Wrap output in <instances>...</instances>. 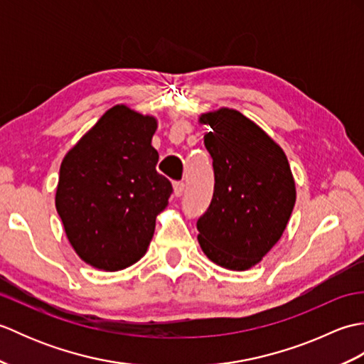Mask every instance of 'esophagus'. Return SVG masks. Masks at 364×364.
<instances>
[{
	"instance_id": "esophagus-1",
	"label": "esophagus",
	"mask_w": 364,
	"mask_h": 364,
	"mask_svg": "<svg viewBox=\"0 0 364 364\" xmlns=\"http://www.w3.org/2000/svg\"><path fill=\"white\" fill-rule=\"evenodd\" d=\"M183 192H184V183L183 181H176L173 184V194H175V197H181Z\"/></svg>"
}]
</instances>
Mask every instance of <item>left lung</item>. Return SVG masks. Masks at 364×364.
<instances>
[{
    "instance_id": "8db88e82",
    "label": "left lung",
    "mask_w": 364,
    "mask_h": 364,
    "mask_svg": "<svg viewBox=\"0 0 364 364\" xmlns=\"http://www.w3.org/2000/svg\"><path fill=\"white\" fill-rule=\"evenodd\" d=\"M210 127L205 146L214 194L198 219V244L215 264L247 270L280 241L296 205V183L283 149L257 123L220 107L198 117Z\"/></svg>"
}]
</instances>
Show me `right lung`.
<instances>
[{
  "label": "right lung",
  "mask_w": 364,
  "mask_h": 364,
  "mask_svg": "<svg viewBox=\"0 0 364 364\" xmlns=\"http://www.w3.org/2000/svg\"><path fill=\"white\" fill-rule=\"evenodd\" d=\"M153 115L115 105L67 151L56 210L68 242L92 267L115 272L141 259L172 184L156 172Z\"/></svg>",
  "instance_id": "1"
}]
</instances>
